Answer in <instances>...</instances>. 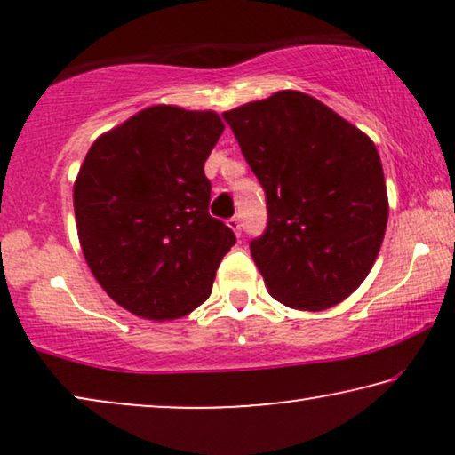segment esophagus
<instances>
[{
    "mask_svg": "<svg viewBox=\"0 0 455 455\" xmlns=\"http://www.w3.org/2000/svg\"><path fill=\"white\" fill-rule=\"evenodd\" d=\"M228 226L234 229L235 235H240V232H242V221L238 220V217H232V220H228Z\"/></svg>",
    "mask_w": 455,
    "mask_h": 455,
    "instance_id": "34e87169",
    "label": "esophagus"
}]
</instances>
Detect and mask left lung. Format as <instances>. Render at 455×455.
<instances>
[{"instance_id": "obj_1", "label": "left lung", "mask_w": 455, "mask_h": 455, "mask_svg": "<svg viewBox=\"0 0 455 455\" xmlns=\"http://www.w3.org/2000/svg\"><path fill=\"white\" fill-rule=\"evenodd\" d=\"M267 198L251 254L269 294L298 310L346 300L375 265L387 190L372 140L300 91L226 111Z\"/></svg>"}]
</instances>
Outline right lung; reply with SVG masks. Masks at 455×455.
<instances>
[{
  "label": "right lung",
  "mask_w": 455,
  "mask_h": 455,
  "mask_svg": "<svg viewBox=\"0 0 455 455\" xmlns=\"http://www.w3.org/2000/svg\"><path fill=\"white\" fill-rule=\"evenodd\" d=\"M221 132L213 111L155 105L86 153L74 184L80 246L101 288L136 316L170 321L201 307L235 244L209 215L204 161Z\"/></svg>",
  "instance_id": "add662e5"
}]
</instances>
